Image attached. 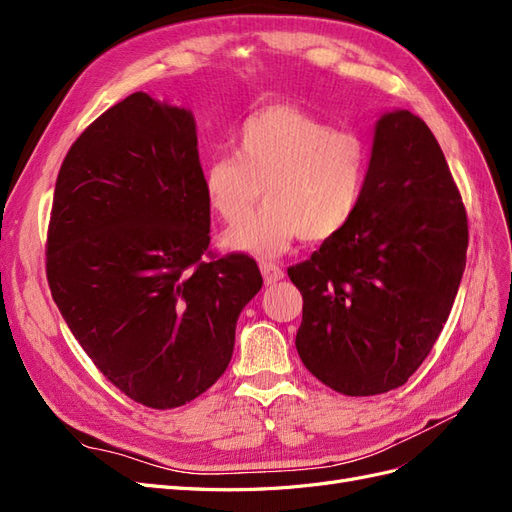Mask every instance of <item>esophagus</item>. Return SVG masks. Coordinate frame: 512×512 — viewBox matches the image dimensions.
<instances>
[{"label":"esophagus","mask_w":512,"mask_h":512,"mask_svg":"<svg viewBox=\"0 0 512 512\" xmlns=\"http://www.w3.org/2000/svg\"><path fill=\"white\" fill-rule=\"evenodd\" d=\"M260 273H262V277H265V284H267V286H269V284H275V282H280L282 277H284L282 267L275 265V262H267V260L260 262Z\"/></svg>","instance_id":"esophagus-1"}]
</instances>
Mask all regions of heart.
Returning a JSON list of instances; mask_svg holds the SVG:
<instances>
[{
    "label": "heart",
    "instance_id": "b5f03b06",
    "mask_svg": "<svg viewBox=\"0 0 512 512\" xmlns=\"http://www.w3.org/2000/svg\"><path fill=\"white\" fill-rule=\"evenodd\" d=\"M369 149L354 132L292 104H271L247 117L232 138V158L205 164L207 205L228 226L241 224L265 198L252 220L230 230V250L271 258L303 237L327 241L356 215L367 188Z\"/></svg>",
    "mask_w": 512,
    "mask_h": 512
}]
</instances>
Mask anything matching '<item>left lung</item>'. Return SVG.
<instances>
[{"instance_id":"obj_1","label":"left lung","mask_w":512,"mask_h":512,"mask_svg":"<svg viewBox=\"0 0 512 512\" xmlns=\"http://www.w3.org/2000/svg\"><path fill=\"white\" fill-rule=\"evenodd\" d=\"M466 250V207L436 136L410 111L384 113L359 211L288 269L303 294V365L348 397L406 384L451 314Z\"/></svg>"}]
</instances>
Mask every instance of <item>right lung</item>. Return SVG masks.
Listing matches in <instances>:
<instances>
[{
    "mask_svg": "<svg viewBox=\"0 0 512 512\" xmlns=\"http://www.w3.org/2000/svg\"><path fill=\"white\" fill-rule=\"evenodd\" d=\"M200 175L192 113L136 91L76 138L55 183L53 299L106 380L153 410L218 382L262 286L254 258L209 252Z\"/></svg>",
    "mask_w": 512,
    "mask_h": 512,
    "instance_id": "obj_1",
    "label": "right lung"
}]
</instances>
